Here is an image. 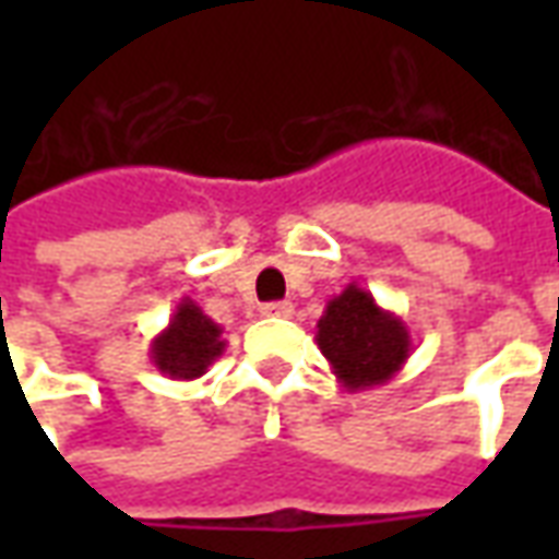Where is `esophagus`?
Here are the masks:
<instances>
[{
    "instance_id": "esophagus-1",
    "label": "esophagus",
    "mask_w": 559,
    "mask_h": 559,
    "mask_svg": "<svg viewBox=\"0 0 559 559\" xmlns=\"http://www.w3.org/2000/svg\"><path fill=\"white\" fill-rule=\"evenodd\" d=\"M263 314L266 317H290L293 305L290 302H269V305H263Z\"/></svg>"
}]
</instances>
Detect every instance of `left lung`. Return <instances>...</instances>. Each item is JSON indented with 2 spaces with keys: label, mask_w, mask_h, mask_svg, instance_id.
Listing matches in <instances>:
<instances>
[{
  "label": "left lung",
  "mask_w": 559,
  "mask_h": 559,
  "mask_svg": "<svg viewBox=\"0 0 559 559\" xmlns=\"http://www.w3.org/2000/svg\"><path fill=\"white\" fill-rule=\"evenodd\" d=\"M317 347L347 392L389 383L411 359L413 338L399 314L380 308L371 293L347 284L317 320Z\"/></svg>",
  "instance_id": "1"
}]
</instances>
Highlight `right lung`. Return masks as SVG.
<instances>
[{"label": "right lung", "mask_w": 559, "mask_h": 559, "mask_svg": "<svg viewBox=\"0 0 559 559\" xmlns=\"http://www.w3.org/2000/svg\"><path fill=\"white\" fill-rule=\"evenodd\" d=\"M224 329L185 296L176 305L170 323L148 344V359L170 380H197L206 374L209 365L224 356Z\"/></svg>", "instance_id": "add662e5"}]
</instances>
